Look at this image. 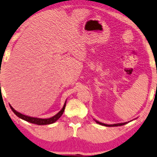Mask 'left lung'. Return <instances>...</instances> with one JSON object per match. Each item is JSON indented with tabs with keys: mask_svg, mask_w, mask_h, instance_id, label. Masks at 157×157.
Wrapping results in <instances>:
<instances>
[{
	"mask_svg": "<svg viewBox=\"0 0 157 157\" xmlns=\"http://www.w3.org/2000/svg\"><path fill=\"white\" fill-rule=\"evenodd\" d=\"M96 121V123H98L99 124H101V125H104V126H106V127H116V126H122V125H124V124H127L128 122H124V123H118V124H104V123H102V122H98V121L97 120H95Z\"/></svg>",
	"mask_w": 157,
	"mask_h": 157,
	"instance_id": "obj_1",
	"label": "left lung"
}]
</instances>
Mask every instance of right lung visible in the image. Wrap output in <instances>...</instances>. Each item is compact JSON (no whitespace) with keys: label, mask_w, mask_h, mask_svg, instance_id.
<instances>
[{"label":"right lung","mask_w":157,"mask_h":157,"mask_svg":"<svg viewBox=\"0 0 157 157\" xmlns=\"http://www.w3.org/2000/svg\"><path fill=\"white\" fill-rule=\"evenodd\" d=\"M66 102H65V104L64 105V106H63L62 109H61L60 112L58 113V114H56L55 116H53V117H52L48 118V119H40V118L31 117L26 116V115H25V114H21V113L17 112V111H16L14 109H13V107L11 106V105H10V107H11V110L13 111V112L14 113V114L17 115V117H19V118L22 119V120L27 121V122L33 123V124H38V125H43V124H52V123L55 122L56 121H57L59 118L61 117V116L63 114V113H64L65 106H66Z\"/></svg>","instance_id":"obj_1"}]
</instances>
